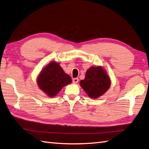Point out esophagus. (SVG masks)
Here are the masks:
<instances>
[{"label":"esophagus","instance_id":"esophagus-1","mask_svg":"<svg viewBox=\"0 0 149 149\" xmlns=\"http://www.w3.org/2000/svg\"><path fill=\"white\" fill-rule=\"evenodd\" d=\"M78 81H79V79H78V78H74V79H73V82L74 83H78Z\"/></svg>","mask_w":149,"mask_h":149}]
</instances>
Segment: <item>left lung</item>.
I'll use <instances>...</instances> for the list:
<instances>
[{"instance_id":"8db88e82","label":"left lung","mask_w":149,"mask_h":149,"mask_svg":"<svg viewBox=\"0 0 149 149\" xmlns=\"http://www.w3.org/2000/svg\"><path fill=\"white\" fill-rule=\"evenodd\" d=\"M110 79L102 66L91 67L85 78L80 81V86L91 98H97L109 89Z\"/></svg>"}]
</instances>
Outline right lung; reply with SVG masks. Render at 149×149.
I'll list each match as a JSON object with an SVG mask.
<instances>
[{
	"mask_svg": "<svg viewBox=\"0 0 149 149\" xmlns=\"http://www.w3.org/2000/svg\"><path fill=\"white\" fill-rule=\"evenodd\" d=\"M71 81L70 76L64 72L59 63L53 61L41 71L37 83L40 89L47 96L53 97Z\"/></svg>",
	"mask_w": 149,
	"mask_h": 149,
	"instance_id": "1",
	"label": "right lung"
}]
</instances>
